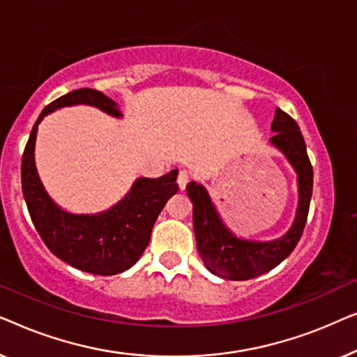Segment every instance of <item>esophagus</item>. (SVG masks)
<instances>
[{
    "instance_id": "1",
    "label": "esophagus",
    "mask_w": 357,
    "mask_h": 357,
    "mask_svg": "<svg viewBox=\"0 0 357 357\" xmlns=\"http://www.w3.org/2000/svg\"><path fill=\"white\" fill-rule=\"evenodd\" d=\"M190 180V174L187 172V170H180L178 172V177H177V183H178V188L180 190H185V187H187Z\"/></svg>"
}]
</instances>
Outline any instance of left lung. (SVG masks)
<instances>
[{"label":"left lung","mask_w":357,"mask_h":357,"mask_svg":"<svg viewBox=\"0 0 357 357\" xmlns=\"http://www.w3.org/2000/svg\"><path fill=\"white\" fill-rule=\"evenodd\" d=\"M271 130L275 136H271L270 143L289 160L299 185V206L294 224L282 237L268 242L237 238L224 226L206 188L197 182L187 185V195L193 203V229L199 257L213 275L224 280L245 281L265 275L291 255L304 232L314 185V170L307 155L304 136L296 120L281 109H276Z\"/></svg>","instance_id":"obj_1"}]
</instances>
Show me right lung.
Returning <instances> with one entry per match:
<instances>
[{
	"label": "right lung",
	"instance_id": "right-lung-1",
	"mask_svg": "<svg viewBox=\"0 0 357 357\" xmlns=\"http://www.w3.org/2000/svg\"><path fill=\"white\" fill-rule=\"evenodd\" d=\"M77 104L94 105L105 114L121 116L110 97L99 91L76 89L53 100L42 110L22 154L21 180L29 214L42 241L53 255L91 275L112 276L128 270L148 247L151 231L159 213L177 193V170L159 178L139 177L123 199L99 214L63 211L48 197L38 178L33 148L37 126L50 112Z\"/></svg>",
	"mask_w": 357,
	"mask_h": 357
}]
</instances>
